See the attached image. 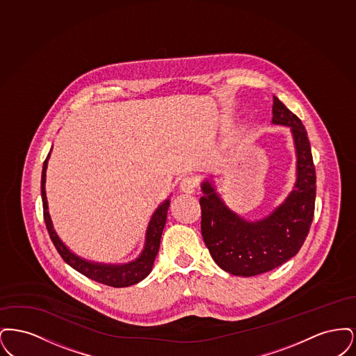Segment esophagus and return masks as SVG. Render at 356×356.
<instances>
[{
	"instance_id": "esophagus-1",
	"label": "esophagus",
	"mask_w": 356,
	"mask_h": 356,
	"mask_svg": "<svg viewBox=\"0 0 356 356\" xmlns=\"http://www.w3.org/2000/svg\"><path fill=\"white\" fill-rule=\"evenodd\" d=\"M196 188V180L192 176H186L180 181V191L184 192L186 195H191L195 192Z\"/></svg>"
}]
</instances>
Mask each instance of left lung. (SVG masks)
I'll use <instances>...</instances> for the list:
<instances>
[{
    "mask_svg": "<svg viewBox=\"0 0 356 356\" xmlns=\"http://www.w3.org/2000/svg\"><path fill=\"white\" fill-rule=\"evenodd\" d=\"M272 124L289 127L296 180L284 202L260 220H245L222 202L209 180L202 183V235L215 263L236 276L271 271L299 252L315 211L316 175L305 125L273 96Z\"/></svg>",
    "mask_w": 356,
    "mask_h": 356,
    "instance_id": "left-lung-1",
    "label": "left lung"
}]
</instances>
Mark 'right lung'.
I'll return each instance as SVG.
<instances>
[{
	"instance_id": "right-lung-1",
	"label": "right lung",
	"mask_w": 356,
	"mask_h": 356,
	"mask_svg": "<svg viewBox=\"0 0 356 356\" xmlns=\"http://www.w3.org/2000/svg\"><path fill=\"white\" fill-rule=\"evenodd\" d=\"M51 152L48 154L47 160L42 165V175H41V197H42V207H44V219L49 232L51 241L58 251L60 256L64 259L65 263H68L72 268L83 273L86 277L102 283L111 287H129L137 284L143 279H145L152 271L153 261L156 259V254L160 248V238L163 235V229L167 221V213L170 208V199H165L160 204L156 211L153 212L152 218L148 222L147 232H145V243L141 254L135 260L124 263V264H106V263H96L86 260L84 257H80L74 252H72L68 247L63 243V240L58 237L53 222H51L49 209H48V200H47V192H45V181H47V168H48V160Z\"/></svg>"
}]
</instances>
